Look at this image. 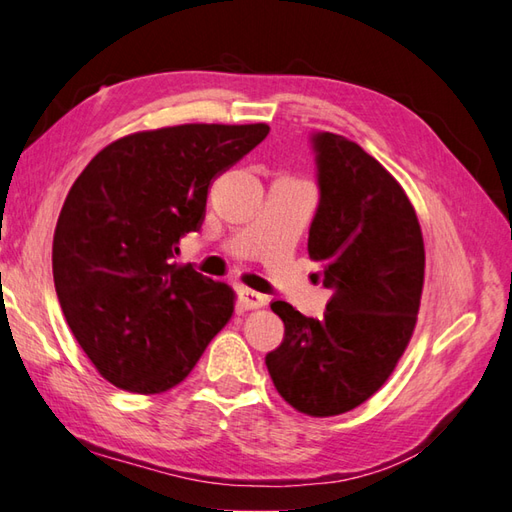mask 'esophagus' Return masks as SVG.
I'll list each match as a JSON object with an SVG mask.
<instances>
[{
	"mask_svg": "<svg viewBox=\"0 0 512 512\" xmlns=\"http://www.w3.org/2000/svg\"><path fill=\"white\" fill-rule=\"evenodd\" d=\"M239 301H242V306L248 310H257V308H264L268 303V297L259 295L255 290H248V288H239Z\"/></svg>",
	"mask_w": 512,
	"mask_h": 512,
	"instance_id": "34e87169",
	"label": "esophagus"
}]
</instances>
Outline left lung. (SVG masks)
I'll use <instances>...</instances> for the list:
<instances>
[{
  "mask_svg": "<svg viewBox=\"0 0 512 512\" xmlns=\"http://www.w3.org/2000/svg\"><path fill=\"white\" fill-rule=\"evenodd\" d=\"M319 209L308 237L334 295L323 319L286 301L273 312L286 336L266 356L268 374L288 405L312 418L339 416L387 383L416 328L424 242L416 211L398 180L339 134H314Z\"/></svg>",
  "mask_w": 512,
  "mask_h": 512,
  "instance_id": "left-lung-1",
  "label": "left lung"
}]
</instances>
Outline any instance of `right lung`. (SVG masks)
<instances>
[{
	"label": "right lung",
	"mask_w": 512,
	"mask_h": 512,
	"mask_svg": "<svg viewBox=\"0 0 512 512\" xmlns=\"http://www.w3.org/2000/svg\"><path fill=\"white\" fill-rule=\"evenodd\" d=\"M266 123H189L114 140L74 180L52 242V275L76 343L118 389L180 385L231 321L235 292L176 264L217 176L268 136Z\"/></svg>",
	"instance_id": "add662e5"
}]
</instances>
